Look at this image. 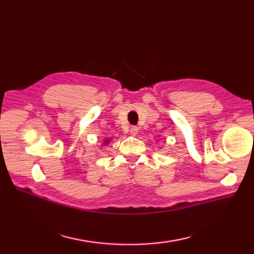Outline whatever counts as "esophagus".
<instances>
[{"label":"esophagus","mask_w":254,"mask_h":254,"mask_svg":"<svg viewBox=\"0 0 254 254\" xmlns=\"http://www.w3.org/2000/svg\"><path fill=\"white\" fill-rule=\"evenodd\" d=\"M137 132H138V128H137L136 127H131V128H130V133H131V135L135 136L136 134H137Z\"/></svg>","instance_id":"34e87169"}]
</instances>
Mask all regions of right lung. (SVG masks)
Masks as SVG:
<instances>
[{"label":"right lung","mask_w":254,"mask_h":254,"mask_svg":"<svg viewBox=\"0 0 254 254\" xmlns=\"http://www.w3.org/2000/svg\"><path fill=\"white\" fill-rule=\"evenodd\" d=\"M110 141H111V139H108V138H106L105 141H104V145H105V146H106V145L109 144V143H110Z\"/></svg>","instance_id":"1"}]
</instances>
